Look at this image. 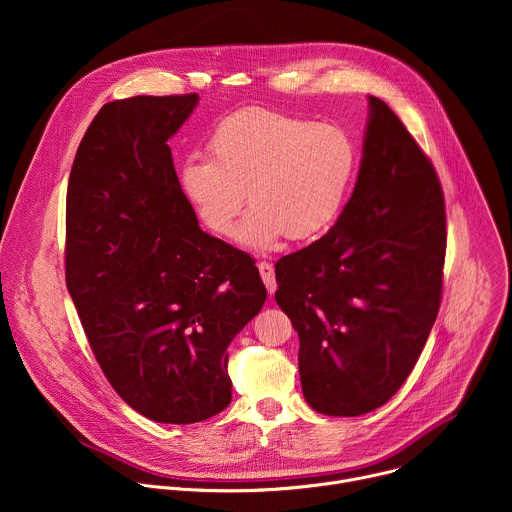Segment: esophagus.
<instances>
[{"label": "esophagus", "instance_id": "esophagus-1", "mask_svg": "<svg viewBox=\"0 0 512 512\" xmlns=\"http://www.w3.org/2000/svg\"><path fill=\"white\" fill-rule=\"evenodd\" d=\"M257 267H259V273H261V279H263V283H265L267 291H269V294H275V289H277V281H275L273 265H271V263H267V261H261Z\"/></svg>", "mask_w": 512, "mask_h": 512}]
</instances>
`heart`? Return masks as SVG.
Segmentation results:
<instances>
[{
    "mask_svg": "<svg viewBox=\"0 0 512 512\" xmlns=\"http://www.w3.org/2000/svg\"><path fill=\"white\" fill-rule=\"evenodd\" d=\"M206 156H188L180 188L202 225L231 237L247 200L253 206L241 243L263 251L281 235L306 241L338 216L356 170V148L336 123L310 121L265 107L221 119Z\"/></svg>",
    "mask_w": 512,
    "mask_h": 512,
    "instance_id": "heart-1",
    "label": "heart"
}]
</instances>
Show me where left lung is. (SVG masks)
Returning <instances> with one entry per match:
<instances>
[{"label":"left lung","mask_w":512,"mask_h":512,"mask_svg":"<svg viewBox=\"0 0 512 512\" xmlns=\"http://www.w3.org/2000/svg\"><path fill=\"white\" fill-rule=\"evenodd\" d=\"M444 259L442 184L401 119L369 97L358 180L336 225L275 263L314 411L356 417L401 389L440 310Z\"/></svg>","instance_id":"obj_1"}]
</instances>
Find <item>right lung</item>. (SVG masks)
Wrapping results in <instances>:
<instances>
[{
  "instance_id": "1",
  "label": "right lung",
  "mask_w": 512,
  "mask_h": 512,
  "mask_svg": "<svg viewBox=\"0 0 512 512\" xmlns=\"http://www.w3.org/2000/svg\"><path fill=\"white\" fill-rule=\"evenodd\" d=\"M196 93L101 107L66 190V287L117 395L158 423L231 403V340L267 298L255 261L206 235L168 139Z\"/></svg>"
}]
</instances>
